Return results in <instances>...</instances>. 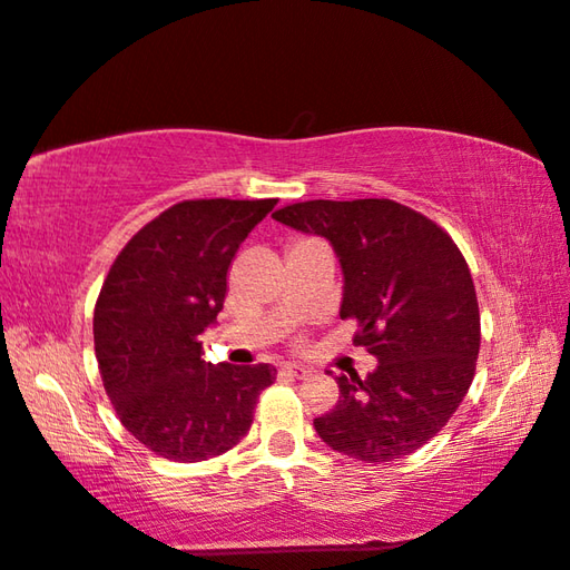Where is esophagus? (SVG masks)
Wrapping results in <instances>:
<instances>
[{
	"label": "esophagus",
	"mask_w": 570,
	"mask_h": 570,
	"mask_svg": "<svg viewBox=\"0 0 570 570\" xmlns=\"http://www.w3.org/2000/svg\"><path fill=\"white\" fill-rule=\"evenodd\" d=\"M281 373L287 375V377H297V381H302V377L309 375V368H305V365H297V363H283Z\"/></svg>",
	"instance_id": "esophagus-1"
}]
</instances>
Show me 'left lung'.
<instances>
[{"mask_svg": "<svg viewBox=\"0 0 570 570\" xmlns=\"http://www.w3.org/2000/svg\"><path fill=\"white\" fill-rule=\"evenodd\" d=\"M273 219L324 236L344 271L341 320L377 368L338 375V402L314 420L324 444L365 463L410 456L453 416L473 383L480 312L453 238L395 199H309Z\"/></svg>", "mask_w": 570, "mask_h": 570, "instance_id": "left-lung-1", "label": "left lung"}]
</instances>
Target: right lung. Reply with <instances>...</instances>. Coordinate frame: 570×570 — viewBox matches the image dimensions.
Returning a JSON list of instances; mask_svg holds the SVG:
<instances>
[{"label":"right lung","mask_w":570,"mask_h":570,"mask_svg":"<svg viewBox=\"0 0 570 570\" xmlns=\"http://www.w3.org/2000/svg\"><path fill=\"white\" fill-rule=\"evenodd\" d=\"M277 199H185L121 248L95 305V353L119 422L156 456L195 463L246 436L277 371L212 365L202 332L224 307L238 246Z\"/></svg>","instance_id":"obj_1"}]
</instances>
